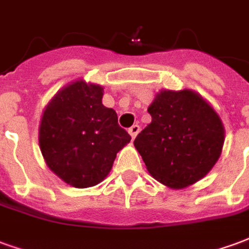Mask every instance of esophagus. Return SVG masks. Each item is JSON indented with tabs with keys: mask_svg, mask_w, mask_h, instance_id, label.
I'll use <instances>...</instances> for the list:
<instances>
[{
	"mask_svg": "<svg viewBox=\"0 0 249 249\" xmlns=\"http://www.w3.org/2000/svg\"><path fill=\"white\" fill-rule=\"evenodd\" d=\"M128 132H129V135L132 136V139H135L136 136H137V133L140 132V125H137V124L132 125Z\"/></svg>",
	"mask_w": 249,
	"mask_h": 249,
	"instance_id": "1",
	"label": "esophagus"
}]
</instances>
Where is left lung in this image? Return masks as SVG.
I'll return each mask as SVG.
<instances>
[{
	"mask_svg": "<svg viewBox=\"0 0 249 249\" xmlns=\"http://www.w3.org/2000/svg\"><path fill=\"white\" fill-rule=\"evenodd\" d=\"M148 112L151 124L133 142L148 172L173 189L203 178L224 144V126L214 109L200 94L183 89L157 93Z\"/></svg>",
	"mask_w": 249,
	"mask_h": 249,
	"instance_id": "obj_1",
	"label": "left lung"
}]
</instances>
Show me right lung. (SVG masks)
<instances>
[{
    "label": "right lung",
    "instance_id": "1",
    "mask_svg": "<svg viewBox=\"0 0 249 249\" xmlns=\"http://www.w3.org/2000/svg\"><path fill=\"white\" fill-rule=\"evenodd\" d=\"M103 92L100 85L71 82L52 98L41 119L38 141L46 165L74 188L103 181L130 141L117 113L103 105Z\"/></svg>",
    "mask_w": 249,
    "mask_h": 249
}]
</instances>
